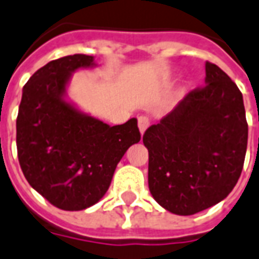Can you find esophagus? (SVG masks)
I'll return each instance as SVG.
<instances>
[{"label": "esophagus", "instance_id": "obj_1", "mask_svg": "<svg viewBox=\"0 0 259 259\" xmlns=\"http://www.w3.org/2000/svg\"><path fill=\"white\" fill-rule=\"evenodd\" d=\"M149 127V119L145 117L138 118V129L141 132V134L145 133V130Z\"/></svg>", "mask_w": 259, "mask_h": 259}]
</instances>
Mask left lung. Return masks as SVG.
<instances>
[{"label":"left lung","instance_id":"1","mask_svg":"<svg viewBox=\"0 0 259 259\" xmlns=\"http://www.w3.org/2000/svg\"><path fill=\"white\" fill-rule=\"evenodd\" d=\"M204 83L142 137L149 152L152 196L166 211L184 217L229 196L247 148L249 129L237 84L209 62Z\"/></svg>","mask_w":259,"mask_h":259}]
</instances>
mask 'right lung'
Instances as JSON below:
<instances>
[{"mask_svg": "<svg viewBox=\"0 0 259 259\" xmlns=\"http://www.w3.org/2000/svg\"><path fill=\"white\" fill-rule=\"evenodd\" d=\"M95 66L89 55L52 60L26 82L18 107L22 173L32 188L64 211L86 209L101 200L118 162L141 140L136 118L110 126L67 99L71 75Z\"/></svg>", "mask_w": 259, "mask_h": 259, "instance_id": "right-lung-1", "label": "right lung"}]
</instances>
